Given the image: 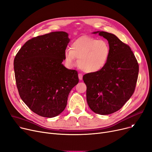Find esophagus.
Here are the masks:
<instances>
[{
  "mask_svg": "<svg viewBox=\"0 0 152 152\" xmlns=\"http://www.w3.org/2000/svg\"><path fill=\"white\" fill-rule=\"evenodd\" d=\"M83 75L81 73H79L78 74V77H79V79H80V80H83Z\"/></svg>",
  "mask_w": 152,
  "mask_h": 152,
  "instance_id": "esophagus-1",
  "label": "esophagus"
}]
</instances>
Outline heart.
Listing matches in <instances>:
<instances>
[{"instance_id":"b5f03b06","label":"heart","mask_w":152,"mask_h":152,"mask_svg":"<svg viewBox=\"0 0 152 152\" xmlns=\"http://www.w3.org/2000/svg\"><path fill=\"white\" fill-rule=\"evenodd\" d=\"M110 52V46L106 40L84 36L72 43L71 49L65 50L64 58L70 66L76 64V58L79 67L83 71L95 73L106 66Z\"/></svg>"}]
</instances>
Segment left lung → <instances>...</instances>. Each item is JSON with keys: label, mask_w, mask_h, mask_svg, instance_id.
I'll return each mask as SVG.
<instances>
[{"label": "left lung", "mask_w": 152, "mask_h": 152, "mask_svg": "<svg viewBox=\"0 0 152 152\" xmlns=\"http://www.w3.org/2000/svg\"><path fill=\"white\" fill-rule=\"evenodd\" d=\"M107 39L110 48L109 60L101 71L83 76L86 85V100L90 109L101 115L121 109L134 94L137 81L138 64L129 46L115 35L95 31Z\"/></svg>", "instance_id": "obj_1"}]
</instances>
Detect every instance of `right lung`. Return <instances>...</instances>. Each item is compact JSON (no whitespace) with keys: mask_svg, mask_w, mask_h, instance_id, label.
Instances as JSON below:
<instances>
[{"mask_svg":"<svg viewBox=\"0 0 152 152\" xmlns=\"http://www.w3.org/2000/svg\"><path fill=\"white\" fill-rule=\"evenodd\" d=\"M69 42L66 32H51L29 39L15 57L19 95L38 115L51 118L61 114L71 90L79 82L77 71L62 64Z\"/></svg>","mask_w":152,"mask_h":152,"instance_id":"right-lung-1","label":"right lung"}]
</instances>
